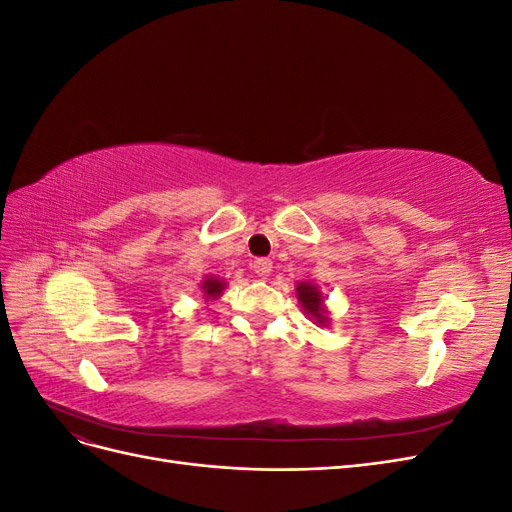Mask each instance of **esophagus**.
<instances>
[{"label":"esophagus","mask_w":512,"mask_h":512,"mask_svg":"<svg viewBox=\"0 0 512 512\" xmlns=\"http://www.w3.org/2000/svg\"><path fill=\"white\" fill-rule=\"evenodd\" d=\"M271 269H273V262L267 258H258L252 262V271L260 277V280H267L271 275Z\"/></svg>","instance_id":"34e87169"}]
</instances>
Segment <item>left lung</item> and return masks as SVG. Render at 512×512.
<instances>
[{
  "mask_svg": "<svg viewBox=\"0 0 512 512\" xmlns=\"http://www.w3.org/2000/svg\"><path fill=\"white\" fill-rule=\"evenodd\" d=\"M297 299L303 307V312L312 318L320 327H327L329 324V316H327V307H324V299L322 292L318 290V286L309 284V282H299L297 284Z\"/></svg>",
  "mask_w": 512,
  "mask_h": 512,
  "instance_id": "8db88e82",
  "label": "left lung"
}]
</instances>
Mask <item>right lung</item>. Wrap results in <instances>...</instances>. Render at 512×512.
<instances>
[{
	"mask_svg": "<svg viewBox=\"0 0 512 512\" xmlns=\"http://www.w3.org/2000/svg\"><path fill=\"white\" fill-rule=\"evenodd\" d=\"M203 292H205V299L209 301V299H218L220 294H222V290L226 288V282L224 280H220V277H207V280H203Z\"/></svg>",
	"mask_w": 512,
	"mask_h": 512,
	"instance_id": "1",
	"label": "right lung"
}]
</instances>
